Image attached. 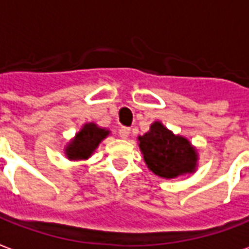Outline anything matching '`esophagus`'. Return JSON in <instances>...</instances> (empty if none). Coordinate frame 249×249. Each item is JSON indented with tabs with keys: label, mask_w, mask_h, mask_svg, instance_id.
I'll return each mask as SVG.
<instances>
[{
	"label": "esophagus",
	"mask_w": 249,
	"mask_h": 249,
	"mask_svg": "<svg viewBox=\"0 0 249 249\" xmlns=\"http://www.w3.org/2000/svg\"><path fill=\"white\" fill-rule=\"evenodd\" d=\"M128 135H130V128L128 127L119 128V137H121V138L126 140V138H128Z\"/></svg>",
	"instance_id": "1"
}]
</instances>
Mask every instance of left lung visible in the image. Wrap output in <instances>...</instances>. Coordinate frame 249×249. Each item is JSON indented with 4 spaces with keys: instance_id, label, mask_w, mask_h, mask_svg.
Wrapping results in <instances>:
<instances>
[{
    "instance_id": "left-lung-1",
    "label": "left lung",
    "mask_w": 249,
    "mask_h": 249,
    "mask_svg": "<svg viewBox=\"0 0 249 249\" xmlns=\"http://www.w3.org/2000/svg\"><path fill=\"white\" fill-rule=\"evenodd\" d=\"M147 168L157 176L174 179L195 171L198 154L188 140L175 135L160 122H154L146 134L138 137Z\"/></svg>"
}]
</instances>
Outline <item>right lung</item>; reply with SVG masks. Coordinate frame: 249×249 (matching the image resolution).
Instances as JSON below:
<instances>
[{"label": "right lung", "instance_id": "obj_1", "mask_svg": "<svg viewBox=\"0 0 249 249\" xmlns=\"http://www.w3.org/2000/svg\"><path fill=\"white\" fill-rule=\"evenodd\" d=\"M109 134L106 128H100L95 123H87L74 140L66 147V156L70 160H85L90 157L99 143Z\"/></svg>", "mask_w": 249, "mask_h": 249}]
</instances>
